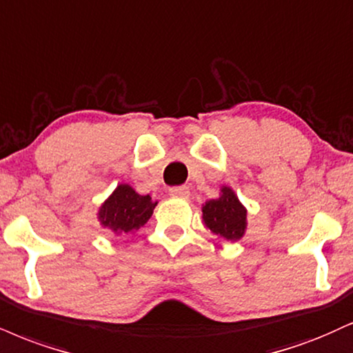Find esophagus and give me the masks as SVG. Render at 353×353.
<instances>
[{"label":"esophagus","mask_w":353,"mask_h":353,"mask_svg":"<svg viewBox=\"0 0 353 353\" xmlns=\"http://www.w3.org/2000/svg\"><path fill=\"white\" fill-rule=\"evenodd\" d=\"M169 195L174 199H189L190 190L185 185H177V188H171L169 189Z\"/></svg>","instance_id":"34e87169"}]
</instances>
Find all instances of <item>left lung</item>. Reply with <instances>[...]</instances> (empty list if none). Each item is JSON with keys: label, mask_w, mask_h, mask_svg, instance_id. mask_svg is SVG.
<instances>
[{"label": "left lung", "mask_w": 353, "mask_h": 353, "mask_svg": "<svg viewBox=\"0 0 353 353\" xmlns=\"http://www.w3.org/2000/svg\"><path fill=\"white\" fill-rule=\"evenodd\" d=\"M203 222L227 240H239L246 227V210L232 189L223 188L222 197L209 201L202 209Z\"/></svg>", "instance_id": "1"}]
</instances>
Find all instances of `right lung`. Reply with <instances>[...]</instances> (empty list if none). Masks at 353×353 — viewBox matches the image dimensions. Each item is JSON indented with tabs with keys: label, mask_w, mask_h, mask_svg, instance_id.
Returning <instances> with one entry per match:
<instances>
[{
	"label": "right lung",
	"mask_w": 353,
	"mask_h": 353,
	"mask_svg": "<svg viewBox=\"0 0 353 353\" xmlns=\"http://www.w3.org/2000/svg\"><path fill=\"white\" fill-rule=\"evenodd\" d=\"M156 202L150 195L136 194L130 185L121 184L100 209V222L117 233L138 230L150 220Z\"/></svg>",
	"instance_id": "right-lung-1"
}]
</instances>
